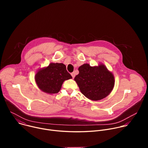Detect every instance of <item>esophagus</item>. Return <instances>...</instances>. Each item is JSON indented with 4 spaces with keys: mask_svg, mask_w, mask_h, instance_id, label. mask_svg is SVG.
Listing matches in <instances>:
<instances>
[{
    "mask_svg": "<svg viewBox=\"0 0 148 148\" xmlns=\"http://www.w3.org/2000/svg\"><path fill=\"white\" fill-rule=\"evenodd\" d=\"M71 74V76H72L73 78H74L75 77V73H74V72H73V73H72Z\"/></svg>",
    "mask_w": 148,
    "mask_h": 148,
    "instance_id": "34e87169",
    "label": "esophagus"
}]
</instances>
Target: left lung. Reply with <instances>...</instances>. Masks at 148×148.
Listing matches in <instances>:
<instances>
[{"mask_svg":"<svg viewBox=\"0 0 148 148\" xmlns=\"http://www.w3.org/2000/svg\"><path fill=\"white\" fill-rule=\"evenodd\" d=\"M74 80L81 93L90 99L98 101L108 96L114 86V77L104 65L91 67L84 64L78 68Z\"/></svg>","mask_w":148,"mask_h":148,"instance_id":"1","label":"left lung"}]
</instances>
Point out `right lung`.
Masks as SVG:
<instances>
[{
	"instance_id": "obj_1",
	"label": "right lung",
	"mask_w": 148,
	"mask_h": 148,
	"mask_svg": "<svg viewBox=\"0 0 148 148\" xmlns=\"http://www.w3.org/2000/svg\"><path fill=\"white\" fill-rule=\"evenodd\" d=\"M72 78L62 63H51L45 69L39 70L35 75L38 87L49 94L58 93L65 80Z\"/></svg>"
}]
</instances>
